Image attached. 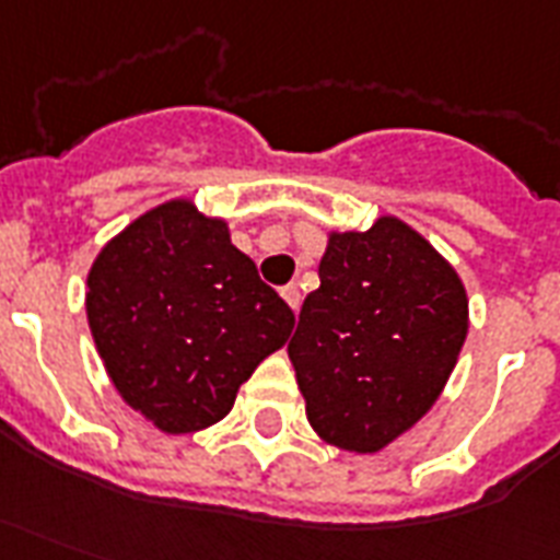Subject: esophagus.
I'll return each instance as SVG.
<instances>
[{"label":"esophagus","mask_w":560,"mask_h":560,"mask_svg":"<svg viewBox=\"0 0 560 560\" xmlns=\"http://www.w3.org/2000/svg\"><path fill=\"white\" fill-rule=\"evenodd\" d=\"M281 296H284V302L291 305L293 312H300L302 293H300V288H296V284H284V288H281Z\"/></svg>","instance_id":"34e87169"}]
</instances>
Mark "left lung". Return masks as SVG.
Masks as SVG:
<instances>
[{"label": "left lung", "instance_id": "8db88e82", "mask_svg": "<svg viewBox=\"0 0 560 560\" xmlns=\"http://www.w3.org/2000/svg\"><path fill=\"white\" fill-rule=\"evenodd\" d=\"M317 272L288 343L305 416L323 442L374 454L442 395L469 332L466 288L395 217L332 231Z\"/></svg>", "mask_w": 560, "mask_h": 560}]
</instances>
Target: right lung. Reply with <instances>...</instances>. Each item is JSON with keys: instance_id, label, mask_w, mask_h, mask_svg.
Wrapping results in <instances>:
<instances>
[{"instance_id": "obj_1", "label": "right lung", "mask_w": 560, "mask_h": 560, "mask_svg": "<svg viewBox=\"0 0 560 560\" xmlns=\"http://www.w3.org/2000/svg\"><path fill=\"white\" fill-rule=\"evenodd\" d=\"M91 338L118 395L163 433L231 412L240 385L293 329L225 219L175 198L101 248L85 293Z\"/></svg>"}]
</instances>
